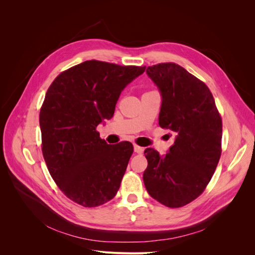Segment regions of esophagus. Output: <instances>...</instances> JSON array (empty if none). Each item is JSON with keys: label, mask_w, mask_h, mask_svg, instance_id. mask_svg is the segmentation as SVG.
<instances>
[{"label": "esophagus", "mask_w": 255, "mask_h": 255, "mask_svg": "<svg viewBox=\"0 0 255 255\" xmlns=\"http://www.w3.org/2000/svg\"><path fill=\"white\" fill-rule=\"evenodd\" d=\"M134 151H135L136 153H138V154H141V153H143L144 149L141 148V146H139V145L134 144Z\"/></svg>", "instance_id": "obj_1"}]
</instances>
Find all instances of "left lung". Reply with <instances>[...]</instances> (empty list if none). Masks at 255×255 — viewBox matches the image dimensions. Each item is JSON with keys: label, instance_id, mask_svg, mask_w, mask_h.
Segmentation results:
<instances>
[{"label": "left lung", "instance_id": "obj_1", "mask_svg": "<svg viewBox=\"0 0 255 255\" xmlns=\"http://www.w3.org/2000/svg\"><path fill=\"white\" fill-rule=\"evenodd\" d=\"M161 97L158 125L175 134L165 155L148 148L143 183L149 195L168 207L198 198L221 155L222 122L212 92L186 69L173 64L146 68Z\"/></svg>", "mask_w": 255, "mask_h": 255}]
</instances>
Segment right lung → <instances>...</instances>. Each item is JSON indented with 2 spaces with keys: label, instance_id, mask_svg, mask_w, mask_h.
Wrapping results in <instances>:
<instances>
[{
  "label": "right lung",
  "instance_id": "add662e5",
  "mask_svg": "<svg viewBox=\"0 0 255 255\" xmlns=\"http://www.w3.org/2000/svg\"><path fill=\"white\" fill-rule=\"evenodd\" d=\"M144 70L87 60L49 87L39 115L42 154L53 180L75 203L95 207L117 194L133 144H109L96 128L113 117L121 91Z\"/></svg>",
  "mask_w": 255,
  "mask_h": 255
}]
</instances>
